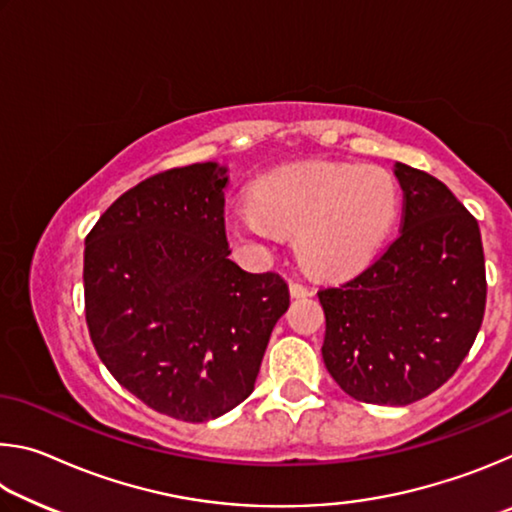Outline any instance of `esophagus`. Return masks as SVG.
<instances>
[{
  "mask_svg": "<svg viewBox=\"0 0 512 512\" xmlns=\"http://www.w3.org/2000/svg\"><path fill=\"white\" fill-rule=\"evenodd\" d=\"M289 289H291V296L293 298H307V296H311V287H307V284L300 282V280H291L289 282Z\"/></svg>",
  "mask_w": 512,
  "mask_h": 512,
  "instance_id": "esophagus-1",
  "label": "esophagus"
}]
</instances>
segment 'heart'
Listing matches in <instances>:
<instances>
[{"instance_id": "obj_1", "label": "heart", "mask_w": 512, "mask_h": 512, "mask_svg": "<svg viewBox=\"0 0 512 512\" xmlns=\"http://www.w3.org/2000/svg\"><path fill=\"white\" fill-rule=\"evenodd\" d=\"M397 207L400 192L384 167L307 162L259 178L253 205L232 216L230 232L250 246L298 237L307 268L345 273L379 248Z\"/></svg>"}]
</instances>
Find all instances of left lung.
I'll use <instances>...</instances> for the list:
<instances>
[{
  "instance_id": "1",
  "label": "left lung",
  "mask_w": 512,
  "mask_h": 512,
  "mask_svg": "<svg viewBox=\"0 0 512 512\" xmlns=\"http://www.w3.org/2000/svg\"><path fill=\"white\" fill-rule=\"evenodd\" d=\"M402 230L368 268L318 291L323 361L345 393L406 406L454 375L479 334L485 259L479 223L447 185L395 162Z\"/></svg>"
}]
</instances>
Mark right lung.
Masks as SVG:
<instances>
[{
    "instance_id": "obj_1",
    "label": "right lung",
    "mask_w": 512,
    "mask_h": 512,
    "mask_svg": "<svg viewBox=\"0 0 512 512\" xmlns=\"http://www.w3.org/2000/svg\"><path fill=\"white\" fill-rule=\"evenodd\" d=\"M228 167L198 162L128 189L85 239V320L103 366L153 411L219 418L253 393L289 309L277 273H248L225 237Z\"/></svg>"
}]
</instances>
